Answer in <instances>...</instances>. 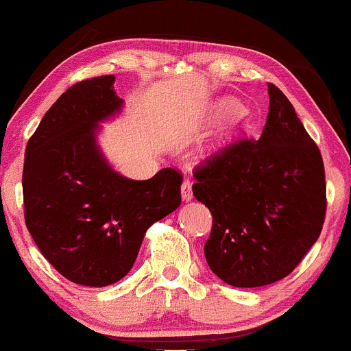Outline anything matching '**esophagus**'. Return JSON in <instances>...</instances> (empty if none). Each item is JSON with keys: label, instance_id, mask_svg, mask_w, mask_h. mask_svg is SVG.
I'll list each match as a JSON object with an SVG mask.
<instances>
[{"label": "esophagus", "instance_id": "obj_1", "mask_svg": "<svg viewBox=\"0 0 351 351\" xmlns=\"http://www.w3.org/2000/svg\"><path fill=\"white\" fill-rule=\"evenodd\" d=\"M180 194H182V199L186 200V202H189V200L194 197V194H192V184L191 180H184L182 187H180Z\"/></svg>", "mask_w": 351, "mask_h": 351}]
</instances>
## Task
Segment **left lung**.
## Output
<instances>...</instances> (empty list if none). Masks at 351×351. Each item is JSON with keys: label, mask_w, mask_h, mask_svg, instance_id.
<instances>
[{"label": "left lung", "mask_w": 351, "mask_h": 351, "mask_svg": "<svg viewBox=\"0 0 351 351\" xmlns=\"http://www.w3.org/2000/svg\"><path fill=\"white\" fill-rule=\"evenodd\" d=\"M269 97L261 137L227 145L194 172L192 192L214 219L206 261L220 280L240 289L292 274L325 220L320 149L292 102L270 82Z\"/></svg>", "instance_id": "8db88e82"}]
</instances>
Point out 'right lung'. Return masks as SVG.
I'll return each instance as SVG.
<instances>
[{
    "mask_svg": "<svg viewBox=\"0 0 351 351\" xmlns=\"http://www.w3.org/2000/svg\"><path fill=\"white\" fill-rule=\"evenodd\" d=\"M114 81L93 77L61 94L27 141L23 167L31 237L62 277L86 287L125 277L145 230L180 206L182 176L176 169L132 180L102 156L99 123L123 108Z\"/></svg>",
    "mask_w": 351,
    "mask_h": 351,
    "instance_id": "1",
    "label": "right lung"
}]
</instances>
